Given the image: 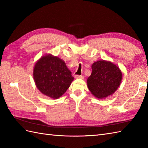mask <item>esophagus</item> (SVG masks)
I'll return each mask as SVG.
<instances>
[{
    "label": "esophagus",
    "instance_id": "34e87169",
    "mask_svg": "<svg viewBox=\"0 0 148 148\" xmlns=\"http://www.w3.org/2000/svg\"><path fill=\"white\" fill-rule=\"evenodd\" d=\"M75 78H76V79H83L84 76H81V75H76V76H75Z\"/></svg>",
    "mask_w": 148,
    "mask_h": 148
}]
</instances>
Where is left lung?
<instances>
[{
    "instance_id": "obj_1",
    "label": "left lung",
    "mask_w": 148,
    "mask_h": 148,
    "mask_svg": "<svg viewBox=\"0 0 148 148\" xmlns=\"http://www.w3.org/2000/svg\"><path fill=\"white\" fill-rule=\"evenodd\" d=\"M92 72L87 79L89 90L97 98L103 99L112 95L122 79L120 69L111 62L99 60L92 65Z\"/></svg>"
}]
</instances>
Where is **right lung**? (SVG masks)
Segmentation results:
<instances>
[{"instance_id":"add662e5","label":"right lung","mask_w":148,"mask_h":148,"mask_svg":"<svg viewBox=\"0 0 148 148\" xmlns=\"http://www.w3.org/2000/svg\"><path fill=\"white\" fill-rule=\"evenodd\" d=\"M62 59L51 55L42 56L34 68V79L37 88L51 99H58L70 86L74 77Z\"/></svg>"}]
</instances>
